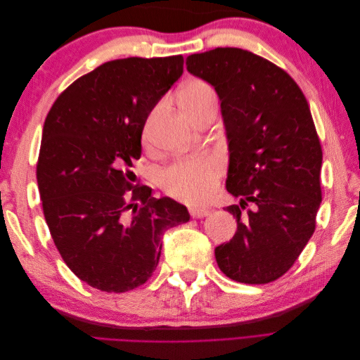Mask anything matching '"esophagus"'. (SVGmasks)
<instances>
[{"mask_svg": "<svg viewBox=\"0 0 360 360\" xmlns=\"http://www.w3.org/2000/svg\"><path fill=\"white\" fill-rule=\"evenodd\" d=\"M209 214H210V210H207V209H197V207H192L191 209V216L197 217V219H201V217H205Z\"/></svg>", "mask_w": 360, "mask_h": 360, "instance_id": "obj_1", "label": "esophagus"}]
</instances>
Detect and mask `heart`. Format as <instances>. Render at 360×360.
I'll return each mask as SVG.
<instances>
[{"mask_svg": "<svg viewBox=\"0 0 360 360\" xmlns=\"http://www.w3.org/2000/svg\"><path fill=\"white\" fill-rule=\"evenodd\" d=\"M214 99L216 96L210 84L200 78L188 81L180 91V105L186 112ZM148 130L150 120L144 126V138L148 136ZM221 171V155H198L180 159L162 168L158 180L169 197L186 202H202L213 193Z\"/></svg>", "mask_w": 360, "mask_h": 360, "instance_id": "b5f03b06", "label": "heart"}]
</instances>
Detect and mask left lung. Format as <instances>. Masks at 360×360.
Wrapping results in <instances>:
<instances>
[{"instance_id":"8db88e82","label":"left lung","mask_w":360,"mask_h":360,"mask_svg":"<svg viewBox=\"0 0 360 360\" xmlns=\"http://www.w3.org/2000/svg\"><path fill=\"white\" fill-rule=\"evenodd\" d=\"M214 86L230 147L225 207L237 231L217 246V266L242 284H269L292 267L315 231L323 151L307 97L271 61L238 48L186 58Z\"/></svg>"}]
</instances>
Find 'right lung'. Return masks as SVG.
<instances>
[{"label":"right lung","mask_w":360,"mask_h":360,"mask_svg":"<svg viewBox=\"0 0 360 360\" xmlns=\"http://www.w3.org/2000/svg\"><path fill=\"white\" fill-rule=\"evenodd\" d=\"M183 63L181 56L103 63L72 82L46 115L36 169L43 214L64 263L93 288L146 284L163 231L191 217L184 205L129 180L146 120Z\"/></svg>","instance_id":"right-lung-1"}]
</instances>
